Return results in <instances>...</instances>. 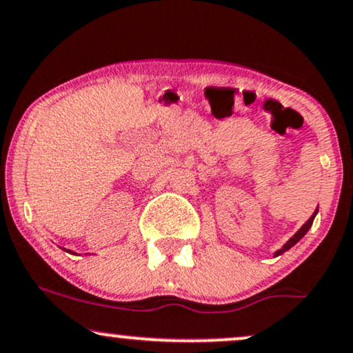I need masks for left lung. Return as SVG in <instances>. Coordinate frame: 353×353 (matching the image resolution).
<instances>
[{
    "label": "left lung",
    "mask_w": 353,
    "mask_h": 353,
    "mask_svg": "<svg viewBox=\"0 0 353 353\" xmlns=\"http://www.w3.org/2000/svg\"><path fill=\"white\" fill-rule=\"evenodd\" d=\"M317 212H319V209H316V212H314V214L311 215V219H309V220H307V222H305V223L303 225V227H301V228H299V230H298V232H296V233H294V235H292V236H291V239L286 241V243H284V246H283V248H281V250H278V252H276V253H274V256H279V254H283L284 252H288V250H290V248H291V246H294L296 243H298V241H299L301 239H303V236L305 235V233H307V230H309V228H311V225H312V222H314V217H316V215H317Z\"/></svg>",
    "instance_id": "obj_1"
}]
</instances>
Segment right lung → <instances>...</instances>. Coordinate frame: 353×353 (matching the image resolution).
Here are the masks:
<instances>
[{"instance_id": "right-lung-1", "label": "right lung", "mask_w": 353, "mask_h": 353, "mask_svg": "<svg viewBox=\"0 0 353 353\" xmlns=\"http://www.w3.org/2000/svg\"><path fill=\"white\" fill-rule=\"evenodd\" d=\"M67 252H69V250H67ZM70 253H74V252H70Z\"/></svg>"}]
</instances>
